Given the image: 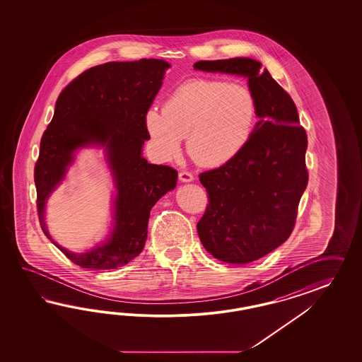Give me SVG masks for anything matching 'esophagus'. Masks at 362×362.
<instances>
[{
    "label": "esophagus",
    "mask_w": 362,
    "mask_h": 362,
    "mask_svg": "<svg viewBox=\"0 0 362 362\" xmlns=\"http://www.w3.org/2000/svg\"><path fill=\"white\" fill-rule=\"evenodd\" d=\"M179 179H180V182H192L194 180V175L191 174V173H188V171H180L179 173Z\"/></svg>",
    "instance_id": "obj_1"
}]
</instances>
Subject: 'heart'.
I'll list each match as a JSON object with an SVG mask.
<instances>
[{
  "instance_id": "b5f03b06",
  "label": "heart",
  "mask_w": 362,
  "mask_h": 362,
  "mask_svg": "<svg viewBox=\"0 0 362 362\" xmlns=\"http://www.w3.org/2000/svg\"><path fill=\"white\" fill-rule=\"evenodd\" d=\"M257 110L256 94L245 83L191 78L167 95L163 109L147 110L144 124L163 160L176 158L187 138V150L197 165L219 167L251 142Z\"/></svg>"
}]
</instances>
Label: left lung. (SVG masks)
I'll use <instances>...</instances> for the list:
<instances>
[{
  "instance_id": "8db88e82",
  "label": "left lung",
  "mask_w": 362,
  "mask_h": 362,
  "mask_svg": "<svg viewBox=\"0 0 362 362\" xmlns=\"http://www.w3.org/2000/svg\"><path fill=\"white\" fill-rule=\"evenodd\" d=\"M197 70L248 78L257 98L252 139L228 163L204 171L209 204L197 221L203 247L215 259L247 264L272 252L292 233L308 185V136L291 95L251 58L199 61Z\"/></svg>"
}]
</instances>
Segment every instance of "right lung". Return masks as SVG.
Wrapping results in <instances>:
<instances>
[{
    "label": "right lung",
    "mask_w": 362,
    "mask_h": 362,
    "mask_svg": "<svg viewBox=\"0 0 362 362\" xmlns=\"http://www.w3.org/2000/svg\"><path fill=\"white\" fill-rule=\"evenodd\" d=\"M168 67L163 59L94 66L74 78L55 102L34 167L37 212L45 235L54 244L44 226V203L79 146L88 142L107 146L119 189L116 227L106 245L78 255L54 244L82 268L115 269L136 257L147 239L150 211L176 186L175 168L150 165L142 156L143 143L150 138L144 115Z\"/></svg>",
    "instance_id": "obj_1"
}]
</instances>
